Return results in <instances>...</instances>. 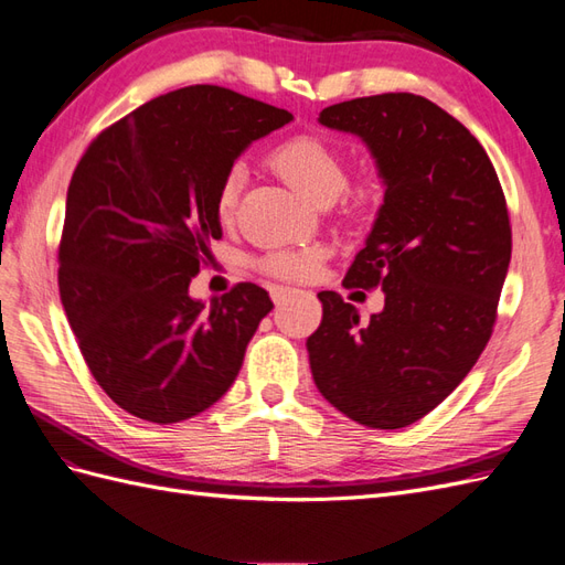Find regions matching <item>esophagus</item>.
<instances>
[{"label":"esophagus","instance_id":"34e87169","mask_svg":"<svg viewBox=\"0 0 565 565\" xmlns=\"http://www.w3.org/2000/svg\"><path fill=\"white\" fill-rule=\"evenodd\" d=\"M295 292H297L295 287H287V285H273V287H270V299L276 301V303H282L285 299H289V297H292Z\"/></svg>","mask_w":565,"mask_h":565}]
</instances>
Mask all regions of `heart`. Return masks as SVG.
I'll use <instances>...</instances> for the list:
<instances>
[{"mask_svg": "<svg viewBox=\"0 0 565 565\" xmlns=\"http://www.w3.org/2000/svg\"><path fill=\"white\" fill-rule=\"evenodd\" d=\"M270 167L295 188V191L318 202H332L341 188L347 183L344 160L339 152L316 136H295L280 146L270 150L268 156ZM245 185V167L235 162L224 174L216 191V214L221 221H228L237 207V198ZM372 200L370 188H358L353 193V210H363ZM322 259V249L316 245H301V247H282L273 249L264 256L262 268L273 273L278 278H309L316 273Z\"/></svg>", "mask_w": 565, "mask_h": 565, "instance_id": "1", "label": "heart"}]
</instances>
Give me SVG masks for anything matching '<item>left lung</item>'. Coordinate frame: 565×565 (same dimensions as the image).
Masks as SVG:
<instances>
[{"label":"left lung","mask_w":565,"mask_h":565,"mask_svg":"<svg viewBox=\"0 0 565 565\" xmlns=\"http://www.w3.org/2000/svg\"><path fill=\"white\" fill-rule=\"evenodd\" d=\"M318 122L358 136L382 179L344 285L382 287L384 309L361 322L341 295L318 292L313 382L353 422L403 429L450 396L492 334L511 259L504 193L476 136L424 96L353 98Z\"/></svg>","instance_id":"left-lung-1"}]
</instances>
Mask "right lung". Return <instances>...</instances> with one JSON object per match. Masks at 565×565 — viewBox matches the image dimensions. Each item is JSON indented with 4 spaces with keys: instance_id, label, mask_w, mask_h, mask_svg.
I'll return each mask as SVG.
<instances>
[{
    "instance_id": "add662e5",
    "label": "right lung",
    "mask_w": 565,
    "mask_h": 565,
    "mask_svg": "<svg viewBox=\"0 0 565 565\" xmlns=\"http://www.w3.org/2000/svg\"><path fill=\"white\" fill-rule=\"evenodd\" d=\"M292 119L195 84L148 100L82 156L65 200L61 301L94 380L129 415L191 419L241 372L268 292L241 282L207 306L188 287L221 237V179Z\"/></svg>"
}]
</instances>
